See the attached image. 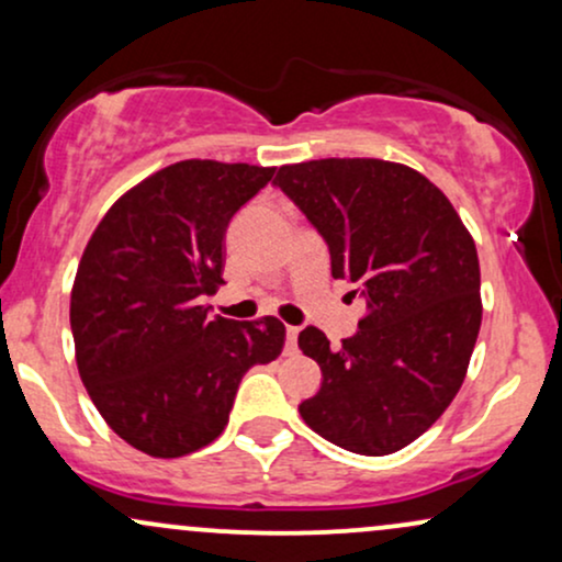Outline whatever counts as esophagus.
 <instances>
[{"instance_id":"1","label":"esophagus","mask_w":562,"mask_h":562,"mask_svg":"<svg viewBox=\"0 0 562 562\" xmlns=\"http://www.w3.org/2000/svg\"><path fill=\"white\" fill-rule=\"evenodd\" d=\"M299 333H301V327H290V324H288V329H285V350H288V353H295V348H299Z\"/></svg>"}]
</instances>
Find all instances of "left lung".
I'll return each mask as SVG.
<instances>
[{
	"mask_svg": "<svg viewBox=\"0 0 562 562\" xmlns=\"http://www.w3.org/2000/svg\"><path fill=\"white\" fill-rule=\"evenodd\" d=\"M274 186L327 243L335 280L367 301L340 348L316 327L299 335L322 369L303 422L342 450L390 456L463 384L482 327L474 238L437 186L395 161H301L280 167Z\"/></svg>",
	"mask_w": 562,
	"mask_h": 562,
	"instance_id": "1",
	"label": "left lung"
}]
</instances>
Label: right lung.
Returning a JSON list of instances; mask_svg holds the SVG:
<instances>
[{
    "mask_svg": "<svg viewBox=\"0 0 562 562\" xmlns=\"http://www.w3.org/2000/svg\"><path fill=\"white\" fill-rule=\"evenodd\" d=\"M274 167L186 159L127 191L88 240L70 299L80 380L135 450L180 458L227 427L251 367L285 346L274 316H209L222 240Z\"/></svg>",
    "mask_w": 562,
    "mask_h": 562,
    "instance_id": "add662e5",
    "label": "right lung"
}]
</instances>
